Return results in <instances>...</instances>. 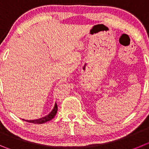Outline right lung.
Listing matches in <instances>:
<instances>
[{
  "label": "right lung",
  "instance_id": "add662e5",
  "mask_svg": "<svg viewBox=\"0 0 149 149\" xmlns=\"http://www.w3.org/2000/svg\"><path fill=\"white\" fill-rule=\"evenodd\" d=\"M57 109H58V107H57V104L56 103H55V105H54V108L53 109L51 110V112H50L48 115H47L46 116L43 117L42 118H39L37 119V120H24L23 119V120H26V121L29 122V123H37V124H42V123H44L45 122H48L49 120H52L54 118V117H55L56 114L57 112Z\"/></svg>",
  "mask_w": 149,
  "mask_h": 149
}]
</instances>
